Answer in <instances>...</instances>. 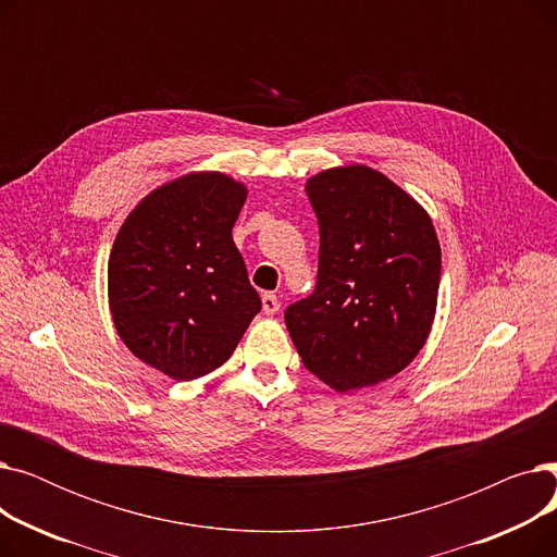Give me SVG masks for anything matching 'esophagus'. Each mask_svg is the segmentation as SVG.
<instances>
[{"instance_id":"obj_1","label":"esophagus","mask_w":557,"mask_h":557,"mask_svg":"<svg viewBox=\"0 0 557 557\" xmlns=\"http://www.w3.org/2000/svg\"><path fill=\"white\" fill-rule=\"evenodd\" d=\"M261 307H263V313L267 315H273L280 311V300L275 294H263L261 296Z\"/></svg>"}]
</instances>
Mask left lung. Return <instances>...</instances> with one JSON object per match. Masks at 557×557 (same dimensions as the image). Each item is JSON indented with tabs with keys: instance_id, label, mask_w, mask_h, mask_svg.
Returning <instances> with one entry per match:
<instances>
[{
	"instance_id": "left-lung-1",
	"label": "left lung",
	"mask_w": 557,
	"mask_h": 557,
	"mask_svg": "<svg viewBox=\"0 0 557 557\" xmlns=\"http://www.w3.org/2000/svg\"><path fill=\"white\" fill-rule=\"evenodd\" d=\"M318 216L315 290L284 311L309 372L338 393L401 372L424 347L441 286V244L422 205L366 164L307 181Z\"/></svg>"
}]
</instances>
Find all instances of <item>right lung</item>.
<instances>
[{"instance_id": "add662e5", "label": "right lung", "mask_w": 557, "mask_h": 557, "mask_svg": "<svg viewBox=\"0 0 557 557\" xmlns=\"http://www.w3.org/2000/svg\"><path fill=\"white\" fill-rule=\"evenodd\" d=\"M248 189L219 171H191L144 196L116 232L108 302L131 352L175 382L223 366L259 313L232 242Z\"/></svg>"}]
</instances>
